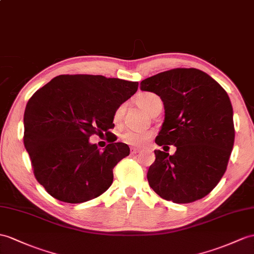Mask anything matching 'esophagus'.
I'll list each match as a JSON object with an SVG mask.
<instances>
[{"instance_id": "esophagus-1", "label": "esophagus", "mask_w": 254, "mask_h": 254, "mask_svg": "<svg viewBox=\"0 0 254 254\" xmlns=\"http://www.w3.org/2000/svg\"><path fill=\"white\" fill-rule=\"evenodd\" d=\"M141 150L140 148H138V147H131L130 148V152H131V154H137V153H139Z\"/></svg>"}]
</instances>
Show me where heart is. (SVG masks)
I'll return each mask as SVG.
<instances>
[{
    "instance_id": "obj_1",
    "label": "heart",
    "mask_w": 254,
    "mask_h": 254,
    "mask_svg": "<svg viewBox=\"0 0 254 254\" xmlns=\"http://www.w3.org/2000/svg\"><path fill=\"white\" fill-rule=\"evenodd\" d=\"M135 101H137V104L140 108H142L150 114H152L153 111L157 107L163 106L162 99H160L156 94L150 91L142 92V94L138 95ZM123 113H124V106H120L115 110L114 115H113L114 123L121 122ZM153 135H154V132L152 130H126L122 133L121 138L124 143L131 146H135V147H141V146L146 145L153 138Z\"/></svg>"
}]
</instances>
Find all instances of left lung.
<instances>
[{"instance_id": "1", "label": "left lung", "mask_w": 254, "mask_h": 254, "mask_svg": "<svg viewBox=\"0 0 254 254\" xmlns=\"http://www.w3.org/2000/svg\"><path fill=\"white\" fill-rule=\"evenodd\" d=\"M140 88L164 102L165 121L156 144L164 150L177 147L174 155L154 151L148 184L162 198L176 203L201 199L223 177L233 150L230 97L216 80L194 67L158 73L142 80Z\"/></svg>"}]
</instances>
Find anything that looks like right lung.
<instances>
[{
    "label": "right lung",
    "mask_w": 254,
    "mask_h": 254,
    "mask_svg": "<svg viewBox=\"0 0 254 254\" xmlns=\"http://www.w3.org/2000/svg\"><path fill=\"white\" fill-rule=\"evenodd\" d=\"M138 89V82L102 75H59L29 99L23 115V143L35 179L54 198L79 203L103 194L113 168L129 155L122 142L100 151L92 134L114 126L113 115Z\"/></svg>",
    "instance_id": "obj_1"
}]
</instances>
